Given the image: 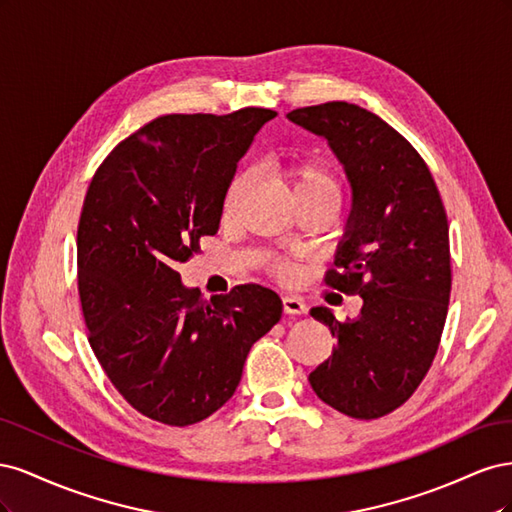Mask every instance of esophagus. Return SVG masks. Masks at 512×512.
Here are the masks:
<instances>
[{
    "label": "esophagus",
    "instance_id": "34e87169",
    "mask_svg": "<svg viewBox=\"0 0 512 512\" xmlns=\"http://www.w3.org/2000/svg\"><path fill=\"white\" fill-rule=\"evenodd\" d=\"M282 303H284V312L286 314H305V303L299 297H292V294H286V297H282Z\"/></svg>",
    "mask_w": 512,
    "mask_h": 512
}]
</instances>
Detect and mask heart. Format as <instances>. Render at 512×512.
<instances>
[{
	"label": "heart",
	"instance_id": "heart-1",
	"mask_svg": "<svg viewBox=\"0 0 512 512\" xmlns=\"http://www.w3.org/2000/svg\"><path fill=\"white\" fill-rule=\"evenodd\" d=\"M286 177L290 181V188H292V198H299V196H331L339 200V179L333 173V170L316 160H305V162H297V164H290L286 168ZM243 183L245 177L239 175L237 179H232V183L228 185L226 190V198H224V209L226 213H230L235 209L237 200L243 192ZM292 262L290 260H280L275 262V271L277 275L288 277L292 273Z\"/></svg>",
	"mask_w": 512,
	"mask_h": 512
}]
</instances>
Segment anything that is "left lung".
<instances>
[{
  "label": "left lung",
  "instance_id": "left-lung-1",
  "mask_svg": "<svg viewBox=\"0 0 512 512\" xmlns=\"http://www.w3.org/2000/svg\"><path fill=\"white\" fill-rule=\"evenodd\" d=\"M288 119L327 138L346 168L352 213L324 284L363 299L346 322L309 312L337 342L309 384L337 412L374 421L406 404L438 352L453 284L446 211L421 153L367 108L324 102Z\"/></svg>",
  "mask_w": 512,
  "mask_h": 512
}]
</instances>
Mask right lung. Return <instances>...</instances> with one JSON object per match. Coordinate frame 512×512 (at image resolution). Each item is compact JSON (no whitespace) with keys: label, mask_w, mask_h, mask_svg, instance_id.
Returning <instances> with one entry per match:
<instances>
[{"label":"right lung","mask_w":512,"mask_h":512,"mask_svg":"<svg viewBox=\"0 0 512 512\" xmlns=\"http://www.w3.org/2000/svg\"><path fill=\"white\" fill-rule=\"evenodd\" d=\"M277 113L164 115L121 141L85 196L76 258L89 344L128 404L170 427L220 410L282 299L241 284L203 299L177 265L220 228L226 190L254 134Z\"/></svg>","instance_id":"1"}]
</instances>
